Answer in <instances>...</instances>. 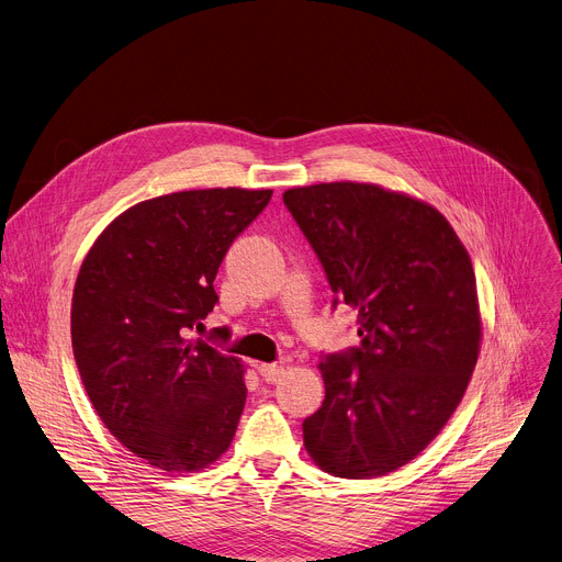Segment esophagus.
<instances>
[{"label":"esophagus","instance_id":"obj_1","mask_svg":"<svg viewBox=\"0 0 562 562\" xmlns=\"http://www.w3.org/2000/svg\"><path fill=\"white\" fill-rule=\"evenodd\" d=\"M258 370H260L262 379H265V381H269V383L280 381V379H282V374H284V368H282L280 363H262Z\"/></svg>","mask_w":562,"mask_h":562}]
</instances>
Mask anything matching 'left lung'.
Instances as JSON below:
<instances>
[{"mask_svg":"<svg viewBox=\"0 0 562 562\" xmlns=\"http://www.w3.org/2000/svg\"><path fill=\"white\" fill-rule=\"evenodd\" d=\"M284 206L316 250L361 345L318 363L304 448L325 473L387 475L446 426L477 363L482 318L469 252L430 203L374 183L291 188Z\"/></svg>","mask_w":562,"mask_h":562,"instance_id":"1","label":"left lung"}]
</instances>
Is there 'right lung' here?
Listing matches in <instances>:
<instances>
[{
  "label": "right lung",
  "instance_id": "add662e5",
  "mask_svg": "<svg viewBox=\"0 0 562 562\" xmlns=\"http://www.w3.org/2000/svg\"><path fill=\"white\" fill-rule=\"evenodd\" d=\"M273 190H183L136 203L89 248L71 300L74 359L108 430L149 467L196 473L228 450L244 366L188 340L215 276Z\"/></svg>",
  "mask_w": 562,
  "mask_h": 562
}]
</instances>
